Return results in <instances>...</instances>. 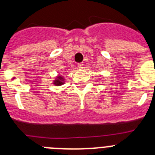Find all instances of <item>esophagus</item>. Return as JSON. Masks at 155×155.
<instances>
[{
  "label": "esophagus",
  "instance_id": "34e87169",
  "mask_svg": "<svg viewBox=\"0 0 155 155\" xmlns=\"http://www.w3.org/2000/svg\"><path fill=\"white\" fill-rule=\"evenodd\" d=\"M83 65H84V64H83V63H79V64H78V67L79 68H83Z\"/></svg>",
  "mask_w": 155,
  "mask_h": 155
}]
</instances>
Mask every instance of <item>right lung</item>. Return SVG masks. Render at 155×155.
<instances>
[{"label":"right lung","mask_w":155,"mask_h":155,"mask_svg":"<svg viewBox=\"0 0 155 155\" xmlns=\"http://www.w3.org/2000/svg\"><path fill=\"white\" fill-rule=\"evenodd\" d=\"M65 83V79L64 78V77H62L61 75H58V76L56 78V79L53 81V84L56 86H61Z\"/></svg>","instance_id":"right-lung-1"}]
</instances>
